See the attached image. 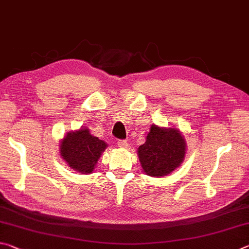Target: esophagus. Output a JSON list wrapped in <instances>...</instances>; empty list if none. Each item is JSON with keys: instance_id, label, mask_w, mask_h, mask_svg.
I'll return each mask as SVG.
<instances>
[{"instance_id": "34e87169", "label": "esophagus", "mask_w": 249, "mask_h": 249, "mask_svg": "<svg viewBox=\"0 0 249 249\" xmlns=\"http://www.w3.org/2000/svg\"><path fill=\"white\" fill-rule=\"evenodd\" d=\"M117 144H118V146L121 147V149H128L129 147V143L125 140H119L117 142Z\"/></svg>"}]
</instances>
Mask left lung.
Instances as JSON below:
<instances>
[{"label":"left lung","mask_w":249,"mask_h":249,"mask_svg":"<svg viewBox=\"0 0 249 249\" xmlns=\"http://www.w3.org/2000/svg\"><path fill=\"white\" fill-rule=\"evenodd\" d=\"M186 141L175 128H160L152 124L145 143L139 146L138 156L146 175L163 177L175 171L184 162Z\"/></svg>","instance_id":"left-lung-1"}]
</instances>
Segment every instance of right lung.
Masks as SVG:
<instances>
[{
    "label": "right lung",
    "mask_w": 249,
    "mask_h": 249,
    "mask_svg": "<svg viewBox=\"0 0 249 249\" xmlns=\"http://www.w3.org/2000/svg\"><path fill=\"white\" fill-rule=\"evenodd\" d=\"M107 143L91 136L87 128L67 133L60 143V154L69 167L80 174H91Z\"/></svg>",
    "instance_id": "1"
}]
</instances>
